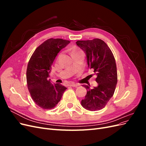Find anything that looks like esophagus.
<instances>
[{"label": "esophagus", "mask_w": 146, "mask_h": 146, "mask_svg": "<svg viewBox=\"0 0 146 146\" xmlns=\"http://www.w3.org/2000/svg\"><path fill=\"white\" fill-rule=\"evenodd\" d=\"M80 85H79L78 83H69V86H72V87H77L78 86H79Z\"/></svg>", "instance_id": "1"}]
</instances>
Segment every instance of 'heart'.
<instances>
[{
	"label": "heart",
	"instance_id": "heart-1",
	"mask_svg": "<svg viewBox=\"0 0 146 146\" xmlns=\"http://www.w3.org/2000/svg\"><path fill=\"white\" fill-rule=\"evenodd\" d=\"M78 52H80L79 51V50H78L77 49H74V50H72V54H75V53H78Z\"/></svg>",
	"mask_w": 146,
	"mask_h": 146
}]
</instances>
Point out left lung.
Returning <instances> with one entry per match:
<instances>
[{"label":"left lung","mask_w":146,"mask_h":146,"mask_svg":"<svg viewBox=\"0 0 146 146\" xmlns=\"http://www.w3.org/2000/svg\"><path fill=\"white\" fill-rule=\"evenodd\" d=\"M76 44L85 52L88 67L94 69L98 84L92 89L83 85L87 93L81 104L89 111H98L105 107L115 91L117 82L116 61L109 47L100 39L77 41Z\"/></svg>","instance_id":"left-lung-1"}]
</instances>
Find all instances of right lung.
Segmentation results:
<instances>
[{"mask_svg": "<svg viewBox=\"0 0 146 146\" xmlns=\"http://www.w3.org/2000/svg\"><path fill=\"white\" fill-rule=\"evenodd\" d=\"M69 42L60 38L48 39L36 48L29 61L28 89L35 104L44 110L55 107L67 89L60 83L52 85L48 77L55 57Z\"/></svg>", "mask_w": 146, "mask_h": 146, "instance_id": "add662e5", "label": "right lung"}]
</instances>
